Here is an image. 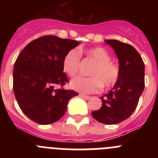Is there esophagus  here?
<instances>
[{
	"mask_svg": "<svg viewBox=\"0 0 158 158\" xmlns=\"http://www.w3.org/2000/svg\"><path fill=\"white\" fill-rule=\"evenodd\" d=\"M79 96H80L81 97H82V98L85 99V100H89V99H90V96H86V95H84V94H82V93H81V94L79 95Z\"/></svg>",
	"mask_w": 158,
	"mask_h": 158,
	"instance_id": "obj_1",
	"label": "esophagus"
}]
</instances>
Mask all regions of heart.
<instances>
[{"mask_svg": "<svg viewBox=\"0 0 158 158\" xmlns=\"http://www.w3.org/2000/svg\"><path fill=\"white\" fill-rule=\"evenodd\" d=\"M82 52L93 59L96 65L89 73L91 77H76L71 81V87L82 93L90 94L99 92L103 86L110 88L115 85L119 77V68L116 64L111 62V55L103 47H96L85 51L74 48L67 51L62 60L64 72L69 77L77 73Z\"/></svg>", "mask_w": 158, "mask_h": 158, "instance_id": "obj_1", "label": "heart"}]
</instances>
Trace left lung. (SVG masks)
<instances>
[{
	"label": "left lung",
	"mask_w": 158,
	"mask_h": 158,
	"mask_svg": "<svg viewBox=\"0 0 158 158\" xmlns=\"http://www.w3.org/2000/svg\"><path fill=\"white\" fill-rule=\"evenodd\" d=\"M115 51L119 62V77L108 93L101 96L102 106L92 112L95 119L111 125L129 118L136 109L145 87V65L139 52L130 44L105 40Z\"/></svg>",
	"instance_id": "1"
}]
</instances>
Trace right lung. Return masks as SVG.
<instances>
[{
	"label": "right lung",
	"mask_w": 158,
	"mask_h": 158,
	"mask_svg": "<svg viewBox=\"0 0 158 158\" xmlns=\"http://www.w3.org/2000/svg\"><path fill=\"white\" fill-rule=\"evenodd\" d=\"M79 42L43 35L28 43L17 57L13 69V92L20 109L32 121L51 124L62 118L68 102L78 93L62 88L69 82L62 69L67 51ZM59 85L60 89H54Z\"/></svg>",
	"instance_id": "1"
}]
</instances>
